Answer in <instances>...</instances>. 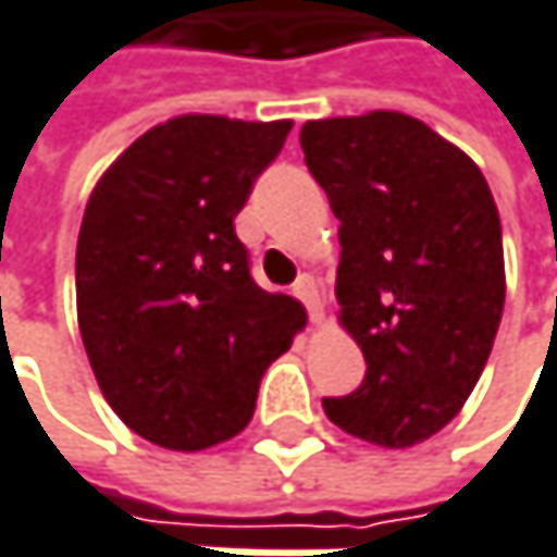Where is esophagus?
Wrapping results in <instances>:
<instances>
[{"label":"esophagus","mask_w":557,"mask_h":557,"mask_svg":"<svg viewBox=\"0 0 557 557\" xmlns=\"http://www.w3.org/2000/svg\"><path fill=\"white\" fill-rule=\"evenodd\" d=\"M293 293L306 302L312 325H322V322H325V309H322V299H319V286H315V280L299 277L296 280V286H293Z\"/></svg>","instance_id":"esophagus-1"}]
</instances>
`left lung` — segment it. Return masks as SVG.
Returning a JSON list of instances; mask_svg holds the SVG:
<instances>
[{"instance_id": "left-lung-1", "label": "left lung", "mask_w": 557, "mask_h": 557, "mask_svg": "<svg viewBox=\"0 0 557 557\" xmlns=\"http://www.w3.org/2000/svg\"><path fill=\"white\" fill-rule=\"evenodd\" d=\"M299 143L341 220L337 322L367 360L325 414L408 449L462 411L487 363L507 293L497 203L459 146L401 111L306 121Z\"/></svg>"}]
</instances>
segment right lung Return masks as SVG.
<instances>
[{
    "instance_id": "right-lung-1",
    "label": "right lung",
    "mask_w": 557,
    "mask_h": 557,
    "mask_svg": "<svg viewBox=\"0 0 557 557\" xmlns=\"http://www.w3.org/2000/svg\"><path fill=\"white\" fill-rule=\"evenodd\" d=\"M293 121L181 114L95 184L76 245V312L101 395L143 440L197 453L248 428L264 370L306 309L261 289L235 235Z\"/></svg>"
}]
</instances>
